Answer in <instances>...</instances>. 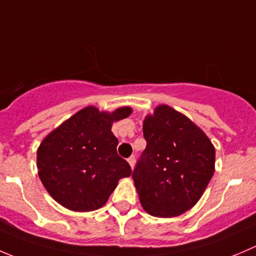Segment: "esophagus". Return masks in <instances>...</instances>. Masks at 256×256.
Wrapping results in <instances>:
<instances>
[{
    "label": "esophagus",
    "instance_id": "obj_1",
    "mask_svg": "<svg viewBox=\"0 0 256 256\" xmlns=\"http://www.w3.org/2000/svg\"><path fill=\"white\" fill-rule=\"evenodd\" d=\"M128 162L130 164L131 168H135V156H130V158H128Z\"/></svg>",
    "mask_w": 256,
    "mask_h": 256
}]
</instances>
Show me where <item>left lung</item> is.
Listing matches in <instances>:
<instances>
[{"mask_svg":"<svg viewBox=\"0 0 256 256\" xmlns=\"http://www.w3.org/2000/svg\"><path fill=\"white\" fill-rule=\"evenodd\" d=\"M142 131L148 145L132 172L141 205L152 216H178L199 202L214 175V145L168 105L146 115Z\"/></svg>","mask_w":256,"mask_h":256,"instance_id":"1","label":"left lung"}]
</instances>
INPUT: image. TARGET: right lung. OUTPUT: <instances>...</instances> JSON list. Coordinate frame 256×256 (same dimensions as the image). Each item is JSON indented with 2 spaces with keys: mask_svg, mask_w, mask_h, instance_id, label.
<instances>
[{
  "mask_svg": "<svg viewBox=\"0 0 256 256\" xmlns=\"http://www.w3.org/2000/svg\"><path fill=\"white\" fill-rule=\"evenodd\" d=\"M132 108L112 112L88 106L52 130L37 148L38 176L50 195L72 212L102 208L118 180L131 175L128 161L118 155L112 124Z\"/></svg>",
  "mask_w": 256,
  "mask_h": 256,
  "instance_id": "add662e5",
  "label": "right lung"
}]
</instances>
